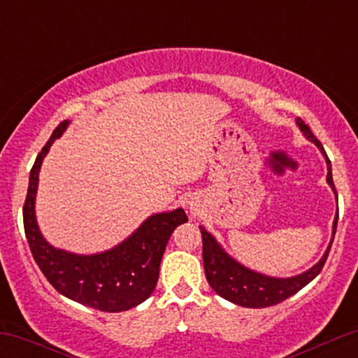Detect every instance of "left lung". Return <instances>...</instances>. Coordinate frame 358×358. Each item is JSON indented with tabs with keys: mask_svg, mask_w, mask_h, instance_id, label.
<instances>
[{
	"mask_svg": "<svg viewBox=\"0 0 358 358\" xmlns=\"http://www.w3.org/2000/svg\"><path fill=\"white\" fill-rule=\"evenodd\" d=\"M296 124L301 129V133L305 134L306 139H310L311 143H315L318 146V150L322 151V155L327 159V182L331 187V190L335 192L334 185V176H331V163L328 159L327 153H324L322 143L315 138V134L311 133V129L305 124V121L296 119ZM336 222H338V213L335 215L334 220V231H331V241L328 249L324 250L323 257L318 262L310 268L305 273L298 274L293 278H271L266 274L256 273V271L245 268L241 262H237L236 259L229 256L219 242L215 241V237L210 232L205 231L203 227H200L202 232V242H203V268H205V276H207L208 285L212 286V289L222 298H225L227 301L236 303L239 306L245 308H268L278 303L285 301L293 294H296L301 287H305L308 282L313 281L318 276L320 271L323 269L324 262H327L328 252H330L331 242H334L335 232H336Z\"/></svg>",
	"mask_w": 358,
	"mask_h": 358,
	"instance_id": "left-lung-1",
	"label": "left lung"
}]
</instances>
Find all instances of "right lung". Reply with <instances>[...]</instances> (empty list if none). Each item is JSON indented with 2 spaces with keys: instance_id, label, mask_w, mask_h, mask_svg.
I'll use <instances>...</instances> for the list:
<instances>
[{
  "instance_id": "add662e5",
  "label": "right lung",
  "mask_w": 358,
  "mask_h": 358,
  "mask_svg": "<svg viewBox=\"0 0 358 358\" xmlns=\"http://www.w3.org/2000/svg\"><path fill=\"white\" fill-rule=\"evenodd\" d=\"M69 121H62L42 148L30 171L27 200L23 205V225L28 245L43 276L64 296L96 308L117 313L138 306L155 291L159 276V262L173 231L188 222L183 208L155 213L117 244L99 254H73L55 249L43 239L35 217V196L38 173L52 143L67 129Z\"/></svg>"
}]
</instances>
